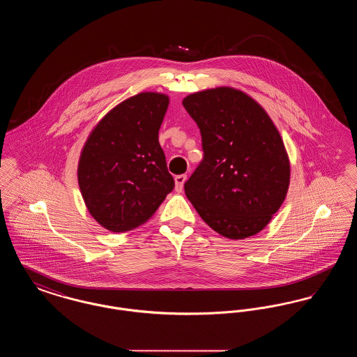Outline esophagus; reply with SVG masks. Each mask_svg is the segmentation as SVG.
Masks as SVG:
<instances>
[{
	"mask_svg": "<svg viewBox=\"0 0 357 357\" xmlns=\"http://www.w3.org/2000/svg\"><path fill=\"white\" fill-rule=\"evenodd\" d=\"M186 174H182V175H176V176H175V190H176L178 192H181V191L183 190V186H185V182H186Z\"/></svg>",
	"mask_w": 357,
	"mask_h": 357,
	"instance_id": "34e87169",
	"label": "esophagus"
}]
</instances>
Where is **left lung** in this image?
Returning a JSON list of instances; mask_svg holds the SVG:
<instances>
[{
	"label": "left lung",
	"instance_id": "8db88e82",
	"mask_svg": "<svg viewBox=\"0 0 357 357\" xmlns=\"http://www.w3.org/2000/svg\"><path fill=\"white\" fill-rule=\"evenodd\" d=\"M182 104L204 150L185 183L187 198L223 237L259 233L288 192L290 165L278 130L255 99L230 86L191 93Z\"/></svg>",
	"mask_w": 357,
	"mask_h": 357
}]
</instances>
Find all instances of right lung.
Here are the masks:
<instances>
[{
    "label": "right lung",
    "instance_id": "right-lung-1",
    "mask_svg": "<svg viewBox=\"0 0 357 357\" xmlns=\"http://www.w3.org/2000/svg\"><path fill=\"white\" fill-rule=\"evenodd\" d=\"M169 96L142 92L112 108L92 130L77 179L91 215L109 231L149 221L174 188L159 128Z\"/></svg>",
    "mask_w": 357,
    "mask_h": 357
}]
</instances>
